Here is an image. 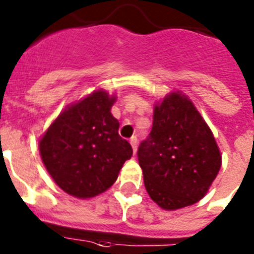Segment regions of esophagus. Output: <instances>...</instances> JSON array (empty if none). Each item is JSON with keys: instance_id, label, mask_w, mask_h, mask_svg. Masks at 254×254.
I'll use <instances>...</instances> for the list:
<instances>
[{"instance_id": "obj_1", "label": "esophagus", "mask_w": 254, "mask_h": 254, "mask_svg": "<svg viewBox=\"0 0 254 254\" xmlns=\"http://www.w3.org/2000/svg\"><path fill=\"white\" fill-rule=\"evenodd\" d=\"M129 143H131L132 149H133V152L136 154V151H137V143H138L137 137H136V136L131 137V140H129Z\"/></svg>"}]
</instances>
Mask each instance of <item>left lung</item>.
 <instances>
[{
	"label": "left lung",
	"instance_id": "1",
	"mask_svg": "<svg viewBox=\"0 0 254 254\" xmlns=\"http://www.w3.org/2000/svg\"><path fill=\"white\" fill-rule=\"evenodd\" d=\"M137 156L150 198L167 211L203 198L221 167L214 133L179 90L154 104L151 132Z\"/></svg>",
	"mask_w": 254,
	"mask_h": 254
}]
</instances>
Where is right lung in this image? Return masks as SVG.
Returning <instances> with one entry per match:
<instances>
[{
	"label": "right lung",
	"instance_id": "right-lung-1",
	"mask_svg": "<svg viewBox=\"0 0 254 254\" xmlns=\"http://www.w3.org/2000/svg\"><path fill=\"white\" fill-rule=\"evenodd\" d=\"M116 95L98 89L67 105L39 140L40 158L69 196L91 198L113 186L132 147L111 113Z\"/></svg>",
	"mask_w": 254,
	"mask_h": 254
}]
</instances>
